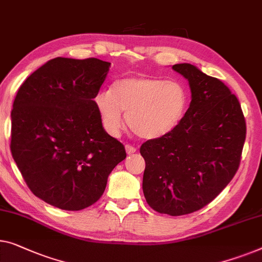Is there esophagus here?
<instances>
[{"label":"esophagus","mask_w":262,"mask_h":262,"mask_svg":"<svg viewBox=\"0 0 262 262\" xmlns=\"http://www.w3.org/2000/svg\"><path fill=\"white\" fill-rule=\"evenodd\" d=\"M125 150H126L127 155H131V154L136 152V147L132 146L131 144H126V145H125Z\"/></svg>","instance_id":"esophagus-1"}]
</instances>
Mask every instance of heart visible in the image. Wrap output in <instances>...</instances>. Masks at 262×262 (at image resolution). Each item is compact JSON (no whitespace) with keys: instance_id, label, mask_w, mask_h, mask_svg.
I'll return each instance as SVG.
<instances>
[{"instance_id":"b5f03b06","label":"heart","mask_w":262,"mask_h":262,"mask_svg":"<svg viewBox=\"0 0 262 262\" xmlns=\"http://www.w3.org/2000/svg\"><path fill=\"white\" fill-rule=\"evenodd\" d=\"M101 123L110 135L123 128L122 112L130 130L144 139L172 131L185 115L188 92L181 82L158 77H127L116 80L111 91L94 97Z\"/></svg>"}]
</instances>
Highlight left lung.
Here are the masks:
<instances>
[{"instance_id": "left-lung-1", "label": "left lung", "mask_w": 262, "mask_h": 262, "mask_svg": "<svg viewBox=\"0 0 262 262\" xmlns=\"http://www.w3.org/2000/svg\"><path fill=\"white\" fill-rule=\"evenodd\" d=\"M172 70L188 79L190 106L172 131L143 143L140 155L147 204L161 214L181 216L202 209L233 180L246 120L236 96L217 78L190 63Z\"/></svg>"}]
</instances>
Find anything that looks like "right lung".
I'll use <instances>...</instances> for the list:
<instances>
[{
	"mask_svg": "<svg viewBox=\"0 0 262 262\" xmlns=\"http://www.w3.org/2000/svg\"><path fill=\"white\" fill-rule=\"evenodd\" d=\"M111 63L55 58L20 86L11 110L10 151L36 197L81 210L104 194L126 151L104 130L94 97Z\"/></svg>",
	"mask_w": 262,
	"mask_h": 262,
	"instance_id": "obj_1",
	"label": "right lung"
}]
</instances>
